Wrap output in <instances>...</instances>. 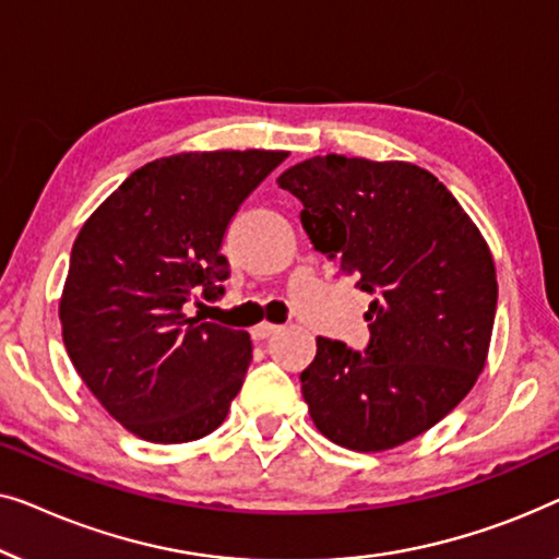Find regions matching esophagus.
<instances>
[{"mask_svg": "<svg viewBox=\"0 0 559 559\" xmlns=\"http://www.w3.org/2000/svg\"><path fill=\"white\" fill-rule=\"evenodd\" d=\"M278 329H281V326H276V324H269V321H263V324L253 326V332H250V334H253V340H255V342H263V340H269V336L276 334Z\"/></svg>", "mask_w": 559, "mask_h": 559, "instance_id": "esophagus-1", "label": "esophagus"}]
</instances>
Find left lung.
<instances>
[{
    "instance_id": "8db88e82",
    "label": "left lung",
    "mask_w": 559,
    "mask_h": 559,
    "mask_svg": "<svg viewBox=\"0 0 559 559\" xmlns=\"http://www.w3.org/2000/svg\"><path fill=\"white\" fill-rule=\"evenodd\" d=\"M313 250L372 294L365 352L317 340L311 420L349 451H388L443 420L481 374L497 317L491 250L451 192L407 162L313 156L278 177Z\"/></svg>"
}]
</instances>
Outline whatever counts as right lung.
Listing matches in <instances>:
<instances>
[{
	"label": "right lung",
	"mask_w": 559,
	"mask_h": 559,
	"mask_svg": "<svg viewBox=\"0 0 559 559\" xmlns=\"http://www.w3.org/2000/svg\"><path fill=\"white\" fill-rule=\"evenodd\" d=\"M286 152H190L133 171L88 217L60 298L68 357L133 436L187 443L215 430L253 359L248 332L187 317L217 301L227 225Z\"/></svg>",
	"instance_id": "right-lung-1"
}]
</instances>
